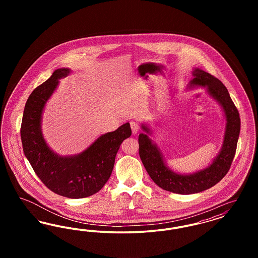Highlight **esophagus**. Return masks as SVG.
<instances>
[{"label": "esophagus", "mask_w": 258, "mask_h": 258, "mask_svg": "<svg viewBox=\"0 0 258 258\" xmlns=\"http://www.w3.org/2000/svg\"><path fill=\"white\" fill-rule=\"evenodd\" d=\"M131 127H132V132L134 135H136L139 132V124L136 122H131Z\"/></svg>", "instance_id": "esophagus-1"}]
</instances>
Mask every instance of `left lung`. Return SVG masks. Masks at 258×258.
Returning <instances> with one entry per match:
<instances>
[{
  "label": "left lung",
  "mask_w": 258,
  "mask_h": 258,
  "mask_svg": "<svg viewBox=\"0 0 258 258\" xmlns=\"http://www.w3.org/2000/svg\"><path fill=\"white\" fill-rule=\"evenodd\" d=\"M192 76L194 79L189 82V86L207 87L209 95L221 104L226 118L223 144L220 154L212 164L194 174L175 173L166 166L160 150L152 139L146 134H140L138 136L139 156L151 179L162 189L178 195L197 194L221 181L230 169L241 127L238 109L221 81L200 69H195ZM142 128L150 134V130L145 124H142Z\"/></svg>",
  "instance_id": "left-lung-1"
}]
</instances>
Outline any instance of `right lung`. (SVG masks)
I'll use <instances>...</instances> for the list:
<instances>
[{
	"instance_id": "add662e5",
	"label": "right lung",
	"mask_w": 258,
	"mask_h": 258,
	"mask_svg": "<svg viewBox=\"0 0 258 258\" xmlns=\"http://www.w3.org/2000/svg\"><path fill=\"white\" fill-rule=\"evenodd\" d=\"M70 74L69 69H58L32 92L25 104L20 135L25 156L40 181L59 196L78 199L97 194L108 181L116 154L132 130L130 123H123L74 156L61 157L50 150L41 133L42 111L59 79Z\"/></svg>"
}]
</instances>
